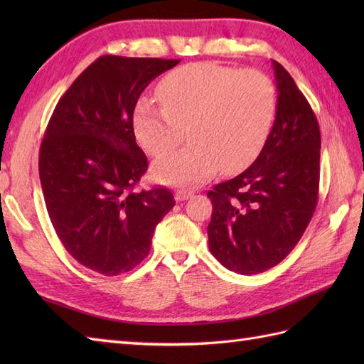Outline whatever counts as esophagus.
<instances>
[{
	"instance_id": "obj_1",
	"label": "esophagus",
	"mask_w": 364,
	"mask_h": 364,
	"mask_svg": "<svg viewBox=\"0 0 364 364\" xmlns=\"http://www.w3.org/2000/svg\"><path fill=\"white\" fill-rule=\"evenodd\" d=\"M191 196H192V192L180 189V191L175 192V200H176V202H184V200L191 198Z\"/></svg>"
}]
</instances>
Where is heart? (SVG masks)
Wrapping results in <instances>:
<instances>
[{
  "instance_id": "1",
  "label": "heart",
  "mask_w": 364,
  "mask_h": 364,
  "mask_svg": "<svg viewBox=\"0 0 364 364\" xmlns=\"http://www.w3.org/2000/svg\"><path fill=\"white\" fill-rule=\"evenodd\" d=\"M161 106L139 100L133 125L137 141L153 156L191 144L154 164L158 180L198 184L219 167L239 172L264 146L275 119L277 95L267 75L214 63H197L167 73L158 86Z\"/></svg>"
}]
</instances>
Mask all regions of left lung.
Returning <instances> with one entry per match:
<instances>
[{"label":"left lung","instance_id":"obj_1","mask_svg":"<svg viewBox=\"0 0 364 364\" xmlns=\"http://www.w3.org/2000/svg\"><path fill=\"white\" fill-rule=\"evenodd\" d=\"M272 65L278 98L264 146L241 175L208 192L210 250L242 275L264 272L288 257L318 205L319 123L288 70L275 60Z\"/></svg>","mask_w":364,"mask_h":364}]
</instances>
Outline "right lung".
Returning <instances> with one entry per match:
<instances>
[{
  "label": "right lung",
  "instance_id": "1",
  "mask_svg": "<svg viewBox=\"0 0 364 364\" xmlns=\"http://www.w3.org/2000/svg\"><path fill=\"white\" fill-rule=\"evenodd\" d=\"M180 59L98 58L54 107L38 153L46 211L65 250L107 277L149 255L162 218L175 206L164 186L134 191L149 168L133 114L151 80Z\"/></svg>",
  "mask_w": 364,
  "mask_h": 364
}]
</instances>
